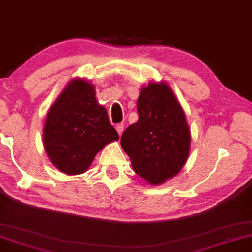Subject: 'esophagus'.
I'll use <instances>...</instances> for the list:
<instances>
[{
    "mask_svg": "<svg viewBox=\"0 0 252 252\" xmlns=\"http://www.w3.org/2000/svg\"><path fill=\"white\" fill-rule=\"evenodd\" d=\"M115 129H116V131H118L119 136L121 137L122 136V132H123V129H125V125H123V123H120V125H118V126H115Z\"/></svg>",
    "mask_w": 252,
    "mask_h": 252,
    "instance_id": "34e87169",
    "label": "esophagus"
}]
</instances>
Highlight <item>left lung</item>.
<instances>
[{
  "label": "left lung",
  "mask_w": 252,
  "mask_h": 252,
  "mask_svg": "<svg viewBox=\"0 0 252 252\" xmlns=\"http://www.w3.org/2000/svg\"><path fill=\"white\" fill-rule=\"evenodd\" d=\"M137 110L139 120L123 132L121 146L139 176L162 185L181 171L189 156L191 133L185 112L165 82L142 87Z\"/></svg>",
  "instance_id": "8db88e82"
}]
</instances>
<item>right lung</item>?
<instances>
[{"instance_id": "obj_1", "label": "right lung", "mask_w": 252, "mask_h": 252, "mask_svg": "<svg viewBox=\"0 0 252 252\" xmlns=\"http://www.w3.org/2000/svg\"><path fill=\"white\" fill-rule=\"evenodd\" d=\"M95 87L84 79L71 80L48 111L43 141L48 158L67 175L85 173L96 154L119 134L106 108L96 99Z\"/></svg>"}]
</instances>
